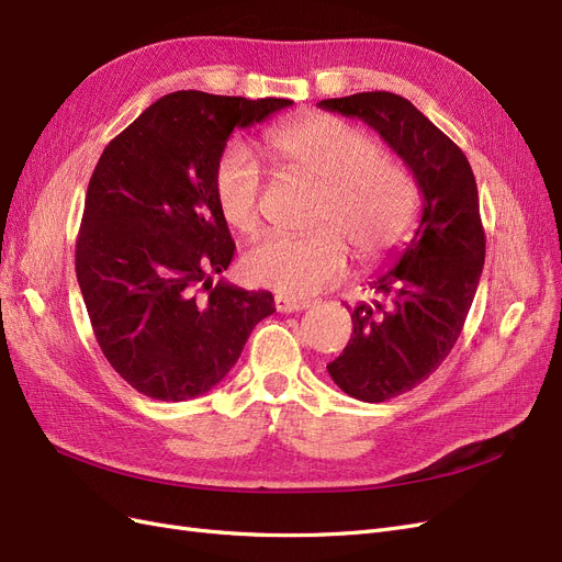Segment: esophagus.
Here are the masks:
<instances>
[{
  "label": "esophagus",
  "mask_w": 562,
  "mask_h": 562,
  "mask_svg": "<svg viewBox=\"0 0 562 562\" xmlns=\"http://www.w3.org/2000/svg\"><path fill=\"white\" fill-rule=\"evenodd\" d=\"M276 308L278 313H299V311H306L308 308V301H296L290 296H276Z\"/></svg>",
  "instance_id": "1"
}]
</instances>
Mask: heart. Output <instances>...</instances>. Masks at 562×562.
<instances>
[{
    "mask_svg": "<svg viewBox=\"0 0 562 562\" xmlns=\"http://www.w3.org/2000/svg\"><path fill=\"white\" fill-rule=\"evenodd\" d=\"M268 148L296 176L319 183L313 235H266L243 259L245 278L290 299L327 290L344 276L348 247L358 261L376 263L405 243L419 218V186L412 171L381 155L372 134L336 115L284 122L266 136ZM261 167L245 146L216 165L214 195L228 226L254 235L261 226Z\"/></svg>",
    "mask_w": 562,
    "mask_h": 562,
    "instance_id": "b5f03b06",
    "label": "heart"
}]
</instances>
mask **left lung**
I'll return each mask as SVG.
<instances>
[{"instance_id": "left-lung-1", "label": "left lung", "mask_w": 562, "mask_h": 562, "mask_svg": "<svg viewBox=\"0 0 562 562\" xmlns=\"http://www.w3.org/2000/svg\"><path fill=\"white\" fill-rule=\"evenodd\" d=\"M317 105L372 126L424 195L412 243L370 280L376 299L350 311V341L327 364L344 393L383 403L436 372L467 323L485 263L477 186L457 143L403 95L362 91Z\"/></svg>"}]
</instances>
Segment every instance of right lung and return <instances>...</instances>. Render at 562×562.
<instances>
[{
    "instance_id": "right-lung-1",
    "label": "right lung",
    "mask_w": 562,
    "mask_h": 562,
    "mask_svg": "<svg viewBox=\"0 0 562 562\" xmlns=\"http://www.w3.org/2000/svg\"><path fill=\"white\" fill-rule=\"evenodd\" d=\"M292 103L173 91L105 146L75 270L95 341L138 393L181 403L212 391L276 313L270 292L214 284L235 254L214 173L235 130Z\"/></svg>"
}]
</instances>
